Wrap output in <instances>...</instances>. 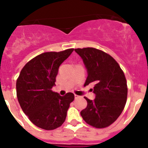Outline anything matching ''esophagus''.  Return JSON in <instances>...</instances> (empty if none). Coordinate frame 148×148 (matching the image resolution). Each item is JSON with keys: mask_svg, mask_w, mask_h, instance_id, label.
<instances>
[{"mask_svg": "<svg viewBox=\"0 0 148 148\" xmlns=\"http://www.w3.org/2000/svg\"><path fill=\"white\" fill-rule=\"evenodd\" d=\"M74 97H75V99H79V98L81 97L77 95H74Z\"/></svg>", "mask_w": 148, "mask_h": 148, "instance_id": "1", "label": "esophagus"}]
</instances>
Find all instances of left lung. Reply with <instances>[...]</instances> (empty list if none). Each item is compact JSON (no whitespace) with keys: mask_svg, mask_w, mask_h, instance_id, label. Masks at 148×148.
I'll return each instance as SVG.
<instances>
[{"mask_svg":"<svg viewBox=\"0 0 148 148\" xmlns=\"http://www.w3.org/2000/svg\"><path fill=\"white\" fill-rule=\"evenodd\" d=\"M88 71L84 86L94 84L91 89L94 100L84 97L87 107L81 111L86 123L101 129L113 124L123 112L127 98V85L123 69L117 61L103 51L92 47L75 49Z\"/></svg>","mask_w":148,"mask_h":148,"instance_id":"1","label":"left lung"}]
</instances>
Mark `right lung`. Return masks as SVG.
<instances>
[{"label":"right lung","mask_w":148,"mask_h":148,"mask_svg":"<svg viewBox=\"0 0 148 148\" xmlns=\"http://www.w3.org/2000/svg\"><path fill=\"white\" fill-rule=\"evenodd\" d=\"M74 49L60 52H46L25 64L16 80V96L24 113L34 125L53 130L65 121L67 112L74 95L64 96L52 90L60 65Z\"/></svg>","instance_id":"right-lung-1"}]
</instances>
